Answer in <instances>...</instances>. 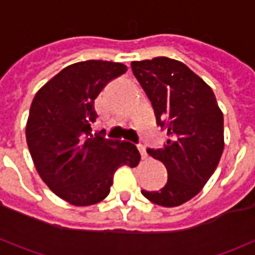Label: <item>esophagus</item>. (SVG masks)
Returning a JSON list of instances; mask_svg holds the SVG:
<instances>
[{
    "mask_svg": "<svg viewBox=\"0 0 255 255\" xmlns=\"http://www.w3.org/2000/svg\"><path fill=\"white\" fill-rule=\"evenodd\" d=\"M138 149H139V151H140V155H142V158H143V160H147L149 157H147V153H146V150H144L143 146H138Z\"/></svg>",
    "mask_w": 255,
    "mask_h": 255,
    "instance_id": "34e87169",
    "label": "esophagus"
}]
</instances>
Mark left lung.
<instances>
[{"instance_id": "1", "label": "left lung", "mask_w": 255, "mask_h": 255, "mask_svg": "<svg viewBox=\"0 0 255 255\" xmlns=\"http://www.w3.org/2000/svg\"><path fill=\"white\" fill-rule=\"evenodd\" d=\"M147 94L157 124L168 128L164 147L147 150L168 171L158 191L142 194L150 202L175 208L201 191L219 165L224 150V117L213 90L197 73L173 58L131 63Z\"/></svg>"}]
</instances>
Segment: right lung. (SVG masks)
<instances>
[{
  "label": "right lung",
  "mask_w": 255,
  "mask_h": 255,
  "mask_svg": "<svg viewBox=\"0 0 255 255\" xmlns=\"http://www.w3.org/2000/svg\"><path fill=\"white\" fill-rule=\"evenodd\" d=\"M127 65L89 60L68 65L38 90L25 138L34 165L57 197L75 206H90L108 197L117 168L139 164L136 146L91 133L94 102L108 82Z\"/></svg>",
  "instance_id": "1"
}]
</instances>
